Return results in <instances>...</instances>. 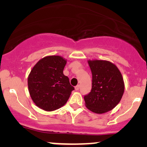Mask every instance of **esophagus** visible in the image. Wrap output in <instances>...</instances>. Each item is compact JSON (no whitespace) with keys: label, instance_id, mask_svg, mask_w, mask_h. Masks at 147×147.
Instances as JSON below:
<instances>
[{"label":"esophagus","instance_id":"1","mask_svg":"<svg viewBox=\"0 0 147 147\" xmlns=\"http://www.w3.org/2000/svg\"><path fill=\"white\" fill-rule=\"evenodd\" d=\"M80 87V85H77V86H76V87H75V90H76V91H78V90H79Z\"/></svg>","mask_w":147,"mask_h":147}]
</instances>
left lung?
Instances as JSON below:
<instances>
[{"instance_id": "obj_1", "label": "left lung", "mask_w": 147, "mask_h": 147, "mask_svg": "<svg viewBox=\"0 0 147 147\" xmlns=\"http://www.w3.org/2000/svg\"><path fill=\"white\" fill-rule=\"evenodd\" d=\"M92 74L91 92L84 96L86 106L96 114L113 109L119 103L124 91L120 70L114 63L104 60L88 61Z\"/></svg>"}]
</instances>
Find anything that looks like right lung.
Masks as SVG:
<instances>
[{"instance_id": "1", "label": "right lung", "mask_w": 147, "mask_h": 147, "mask_svg": "<svg viewBox=\"0 0 147 147\" xmlns=\"http://www.w3.org/2000/svg\"><path fill=\"white\" fill-rule=\"evenodd\" d=\"M67 61L59 55L40 59L30 72L28 88L31 99L38 107L53 111L65 104L74 88L63 74Z\"/></svg>"}]
</instances>
